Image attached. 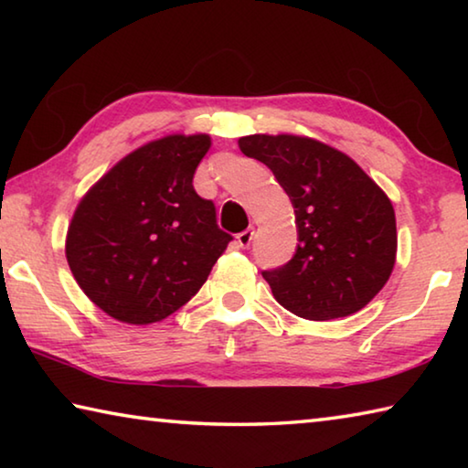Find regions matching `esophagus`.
Returning <instances> with one entry per match:
<instances>
[{
	"mask_svg": "<svg viewBox=\"0 0 468 468\" xmlns=\"http://www.w3.org/2000/svg\"><path fill=\"white\" fill-rule=\"evenodd\" d=\"M251 239H253V229H245V231L237 235V243H239V248H250Z\"/></svg>",
	"mask_w": 468,
	"mask_h": 468,
	"instance_id": "esophagus-1",
	"label": "esophagus"
}]
</instances>
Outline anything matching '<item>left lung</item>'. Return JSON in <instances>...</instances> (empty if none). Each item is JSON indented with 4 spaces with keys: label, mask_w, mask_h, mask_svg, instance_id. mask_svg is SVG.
Listing matches in <instances>:
<instances>
[{
    "label": "left lung",
    "mask_w": 468,
    "mask_h": 468,
    "mask_svg": "<svg viewBox=\"0 0 468 468\" xmlns=\"http://www.w3.org/2000/svg\"><path fill=\"white\" fill-rule=\"evenodd\" d=\"M239 148L274 173L295 208V256L262 272L274 299L314 322L363 310L396 262L388 196L353 158L314 138L253 133L239 138Z\"/></svg>",
    "instance_id": "1"
}]
</instances>
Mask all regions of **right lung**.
Returning <instances> with one entry per match:
<instances>
[{"instance_id": "obj_1", "label": "right lung", "mask_w": 468, "mask_h": 468, "mask_svg": "<svg viewBox=\"0 0 468 468\" xmlns=\"http://www.w3.org/2000/svg\"><path fill=\"white\" fill-rule=\"evenodd\" d=\"M208 148L206 133L148 142L78 204L66 237L69 271L111 318L165 320L200 291L233 239L192 184Z\"/></svg>"}]
</instances>
